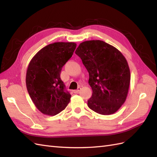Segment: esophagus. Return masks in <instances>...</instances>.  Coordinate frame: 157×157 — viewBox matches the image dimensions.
I'll use <instances>...</instances> for the list:
<instances>
[{"mask_svg":"<svg viewBox=\"0 0 157 157\" xmlns=\"http://www.w3.org/2000/svg\"><path fill=\"white\" fill-rule=\"evenodd\" d=\"M80 90H81V88H78L77 90H73V92L75 93V94H77V93H78L79 92Z\"/></svg>","mask_w":157,"mask_h":157,"instance_id":"34e87169","label":"esophagus"}]
</instances>
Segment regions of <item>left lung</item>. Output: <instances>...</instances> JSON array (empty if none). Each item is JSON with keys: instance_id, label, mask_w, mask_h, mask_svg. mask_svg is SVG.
<instances>
[{"instance_id": "8db88e82", "label": "left lung", "mask_w": 157, "mask_h": 157, "mask_svg": "<svg viewBox=\"0 0 157 157\" xmlns=\"http://www.w3.org/2000/svg\"><path fill=\"white\" fill-rule=\"evenodd\" d=\"M75 54L89 73L92 90L88 107L101 115L117 111L128 96L130 71L127 60L114 46L102 40L81 43Z\"/></svg>"}]
</instances>
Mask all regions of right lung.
I'll return each mask as SVG.
<instances>
[{
    "label": "right lung",
    "instance_id": "1",
    "mask_svg": "<svg viewBox=\"0 0 157 157\" xmlns=\"http://www.w3.org/2000/svg\"><path fill=\"white\" fill-rule=\"evenodd\" d=\"M75 48L74 42L52 43L39 51L29 62L26 86L34 104L43 114H58L70 101L71 96L60 75Z\"/></svg>",
    "mask_w": 157,
    "mask_h": 157
}]
</instances>
